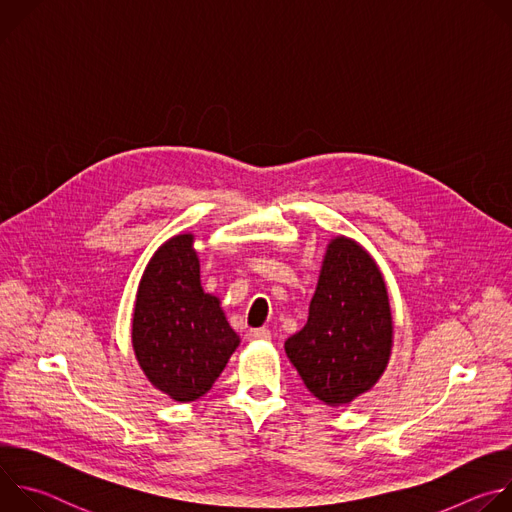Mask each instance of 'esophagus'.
I'll return each instance as SVG.
<instances>
[{"label": "esophagus", "instance_id": "esophagus-1", "mask_svg": "<svg viewBox=\"0 0 512 512\" xmlns=\"http://www.w3.org/2000/svg\"><path fill=\"white\" fill-rule=\"evenodd\" d=\"M249 340H271V332L267 328H255L247 332Z\"/></svg>", "mask_w": 512, "mask_h": 512}]
</instances>
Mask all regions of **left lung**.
Here are the masks:
<instances>
[{
  "instance_id": "8db88e82",
  "label": "left lung",
  "mask_w": 512,
  "mask_h": 512,
  "mask_svg": "<svg viewBox=\"0 0 512 512\" xmlns=\"http://www.w3.org/2000/svg\"><path fill=\"white\" fill-rule=\"evenodd\" d=\"M393 346L387 285L356 241H330L306 326L285 340V354L314 397L346 405L385 373Z\"/></svg>"
}]
</instances>
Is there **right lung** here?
<instances>
[{"mask_svg": "<svg viewBox=\"0 0 512 512\" xmlns=\"http://www.w3.org/2000/svg\"><path fill=\"white\" fill-rule=\"evenodd\" d=\"M192 243V235H176L156 251L139 281L131 326L141 371L180 403L208 393L239 346L221 302L204 294Z\"/></svg>", "mask_w": 512, "mask_h": 512, "instance_id": "obj_1", "label": "right lung"}]
</instances>
